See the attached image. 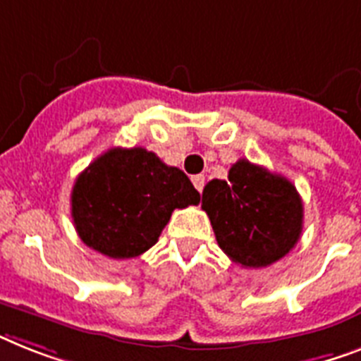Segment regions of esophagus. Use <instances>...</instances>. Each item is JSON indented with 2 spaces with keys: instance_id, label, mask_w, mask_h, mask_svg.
Instances as JSON below:
<instances>
[{
  "instance_id": "obj_1",
  "label": "esophagus",
  "mask_w": 361,
  "mask_h": 361,
  "mask_svg": "<svg viewBox=\"0 0 361 361\" xmlns=\"http://www.w3.org/2000/svg\"><path fill=\"white\" fill-rule=\"evenodd\" d=\"M192 183H193V186L197 188V192L201 193L202 188H204V175H193Z\"/></svg>"
}]
</instances>
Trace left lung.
Listing matches in <instances>:
<instances>
[{
  "mask_svg": "<svg viewBox=\"0 0 361 361\" xmlns=\"http://www.w3.org/2000/svg\"><path fill=\"white\" fill-rule=\"evenodd\" d=\"M217 245L241 267H267L295 247L302 232V201L282 175L241 159L228 180L214 178L202 190Z\"/></svg>",
  "mask_w": 361,
  "mask_h": 361,
  "instance_id": "1",
  "label": "left lung"
}]
</instances>
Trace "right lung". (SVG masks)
Wrapping results in <instances>:
<instances>
[{"instance_id": "add662e5", "label": "right lung", "mask_w": 361, "mask_h": 361, "mask_svg": "<svg viewBox=\"0 0 361 361\" xmlns=\"http://www.w3.org/2000/svg\"><path fill=\"white\" fill-rule=\"evenodd\" d=\"M199 201V192L178 168L144 147H112L77 177L71 217L86 245L121 260L151 249L175 208Z\"/></svg>"}]
</instances>
